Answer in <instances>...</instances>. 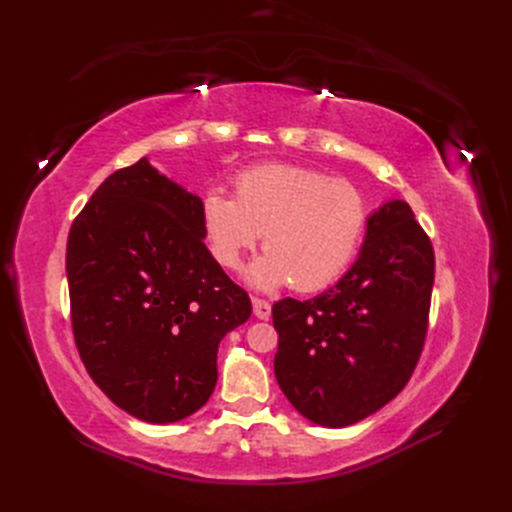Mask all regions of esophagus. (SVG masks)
I'll return each mask as SVG.
<instances>
[{"mask_svg":"<svg viewBox=\"0 0 512 512\" xmlns=\"http://www.w3.org/2000/svg\"><path fill=\"white\" fill-rule=\"evenodd\" d=\"M252 305H254V316H256V318L267 320V318L271 316V303H269V301L254 297V299H252Z\"/></svg>","mask_w":512,"mask_h":512,"instance_id":"34e87169","label":"esophagus"}]
</instances>
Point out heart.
<instances>
[{"mask_svg":"<svg viewBox=\"0 0 512 512\" xmlns=\"http://www.w3.org/2000/svg\"><path fill=\"white\" fill-rule=\"evenodd\" d=\"M200 222L213 258L237 269L265 232V250L247 271L256 288L318 290L342 275L363 243L369 209L361 190L316 168L260 164L235 177V196L211 188Z\"/></svg>","mask_w":512,"mask_h":512,"instance_id":"obj_1","label":"heart"}]
</instances>
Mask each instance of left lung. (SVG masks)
Wrapping results in <instances>:
<instances>
[{
	"instance_id": "left-lung-1",
	"label": "left lung",
	"mask_w": 512,
	"mask_h": 512,
	"mask_svg": "<svg viewBox=\"0 0 512 512\" xmlns=\"http://www.w3.org/2000/svg\"><path fill=\"white\" fill-rule=\"evenodd\" d=\"M433 247L404 200L369 215L361 254L329 290L273 305L275 378L322 427H348L389 404L421 356Z\"/></svg>"
}]
</instances>
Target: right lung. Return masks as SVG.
<instances>
[{
	"instance_id": "add662e5",
	"label": "right lung",
	"mask_w": 512,
	"mask_h": 512,
	"mask_svg": "<svg viewBox=\"0 0 512 512\" xmlns=\"http://www.w3.org/2000/svg\"><path fill=\"white\" fill-rule=\"evenodd\" d=\"M200 205L141 158L104 179L68 235L76 348L104 395L147 423L207 404L222 337L252 314L207 250Z\"/></svg>"
}]
</instances>
